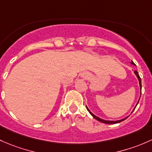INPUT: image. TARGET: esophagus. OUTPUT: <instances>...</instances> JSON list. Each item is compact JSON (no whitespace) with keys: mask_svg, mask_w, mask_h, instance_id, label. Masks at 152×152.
I'll list each match as a JSON object with an SVG mask.
<instances>
[{"mask_svg":"<svg viewBox=\"0 0 152 152\" xmlns=\"http://www.w3.org/2000/svg\"><path fill=\"white\" fill-rule=\"evenodd\" d=\"M88 76H89L88 73L86 72H83L81 73L80 75V77L82 78H88Z\"/></svg>","mask_w":152,"mask_h":152,"instance_id":"34e87169","label":"esophagus"}]
</instances>
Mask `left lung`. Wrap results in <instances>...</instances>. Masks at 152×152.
<instances>
[{
    "label": "left lung",
    "instance_id": "left-lung-1",
    "mask_svg": "<svg viewBox=\"0 0 152 152\" xmlns=\"http://www.w3.org/2000/svg\"><path fill=\"white\" fill-rule=\"evenodd\" d=\"M130 64H132V65H135V64H134V62H133V61H131ZM134 75H136V77H137V80H138V81H139V86H140V95H141V79H140V76H139V75H138V72H137V71H134ZM139 100H140V98H139L138 101H137V104H136L135 107H134V108L133 109V110H134V109H135V107H136V106H137V104H138V102H139ZM86 108H87L88 111V112L90 113V114H91V115L92 116H93L94 118H95V119H96V120H97V121H100V122H102V123L107 124H118V123H120V122H121V121H124L125 119H126V118H127L128 117H129V116H127V117H126V118H123V119H121V120H117V121H108V120H104V119H102V118H99V117H98V116H96V115H95L94 114V113H92L91 112L90 110H89V109L88 108V107H87V106H86ZM133 110H132V112H133Z\"/></svg>",
    "mask_w": 152,
    "mask_h": 152
}]
</instances>
